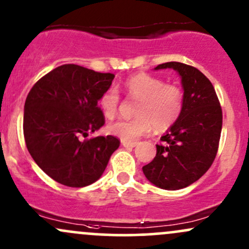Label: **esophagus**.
Listing matches in <instances>:
<instances>
[{
    "label": "esophagus",
    "instance_id": "1",
    "mask_svg": "<svg viewBox=\"0 0 249 249\" xmlns=\"http://www.w3.org/2000/svg\"><path fill=\"white\" fill-rule=\"evenodd\" d=\"M122 145L124 147H129V149H131V147H135L136 145H137V143H136V142H124V141H122Z\"/></svg>",
    "mask_w": 249,
    "mask_h": 249
}]
</instances>
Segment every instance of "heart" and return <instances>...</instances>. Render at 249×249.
<instances>
[{
    "mask_svg": "<svg viewBox=\"0 0 249 249\" xmlns=\"http://www.w3.org/2000/svg\"><path fill=\"white\" fill-rule=\"evenodd\" d=\"M124 92L130 99L138 100L136 118L119 119L107 125V132L124 142L136 141L150 132L152 126L158 131L170 129L184 107V95L178 86L164 84L162 79L145 73L130 76L124 83ZM99 106L106 118H113L119 106L118 92L107 89L100 98Z\"/></svg>",
    "mask_w": 249,
    "mask_h": 249,
    "instance_id": "b5f03b06",
    "label": "heart"
}]
</instances>
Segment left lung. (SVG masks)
<instances>
[{"label": "left lung", "mask_w": 249, "mask_h": 249, "mask_svg": "<svg viewBox=\"0 0 249 249\" xmlns=\"http://www.w3.org/2000/svg\"><path fill=\"white\" fill-rule=\"evenodd\" d=\"M173 68L181 76L184 107L178 120L156 145L152 162L143 173L160 189L178 190L208 171L216 157L222 130V110L214 86L197 68L171 61L155 70Z\"/></svg>", "instance_id": "1"}]
</instances>
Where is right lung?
Listing matches in <instances>:
<instances>
[{"mask_svg": "<svg viewBox=\"0 0 249 249\" xmlns=\"http://www.w3.org/2000/svg\"><path fill=\"white\" fill-rule=\"evenodd\" d=\"M113 78L112 73L62 65L43 75L27 95V149L41 170L60 184L81 188L94 183L119 147L113 136L80 141L105 124L98 102Z\"/></svg>", "mask_w": 249, "mask_h": 249, "instance_id": "1", "label": "right lung"}]
</instances>
